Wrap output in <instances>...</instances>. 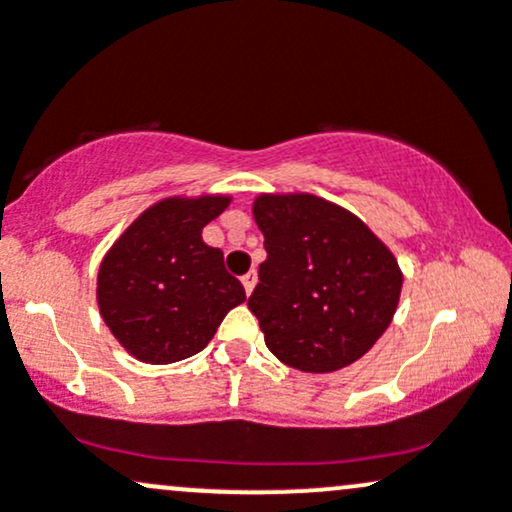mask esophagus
<instances>
[{
  "mask_svg": "<svg viewBox=\"0 0 512 512\" xmlns=\"http://www.w3.org/2000/svg\"><path fill=\"white\" fill-rule=\"evenodd\" d=\"M240 281H243L245 293H248V296H250L252 289H255V284H257V274H255V272H248V274H245L243 279H240Z\"/></svg>",
  "mask_w": 512,
  "mask_h": 512,
  "instance_id": "1",
  "label": "esophagus"
}]
</instances>
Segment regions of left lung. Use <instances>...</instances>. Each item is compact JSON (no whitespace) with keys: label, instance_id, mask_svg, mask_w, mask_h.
Masks as SVG:
<instances>
[{"label":"left lung","instance_id":"left-lung-1","mask_svg":"<svg viewBox=\"0 0 512 512\" xmlns=\"http://www.w3.org/2000/svg\"><path fill=\"white\" fill-rule=\"evenodd\" d=\"M252 216L267 260L248 308L267 349L303 373L351 366L395 317V255L349 209L305 192L260 195Z\"/></svg>","mask_w":512,"mask_h":512}]
</instances>
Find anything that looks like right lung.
Here are the masks:
<instances>
[{"instance_id":"obj_1","label":"right lung","mask_w":512,"mask_h":512,"mask_svg":"<svg viewBox=\"0 0 512 512\" xmlns=\"http://www.w3.org/2000/svg\"><path fill=\"white\" fill-rule=\"evenodd\" d=\"M228 204V195L166 197L105 252L98 308L127 354L154 366L195 356L228 310L245 301L243 284L223 267V252L202 240V228Z\"/></svg>"}]
</instances>
